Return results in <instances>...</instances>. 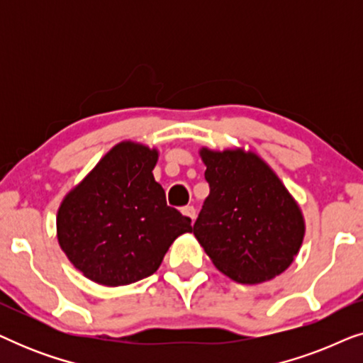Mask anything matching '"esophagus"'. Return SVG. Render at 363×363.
I'll return each mask as SVG.
<instances>
[{
  "label": "esophagus",
  "instance_id": "34e87169",
  "mask_svg": "<svg viewBox=\"0 0 363 363\" xmlns=\"http://www.w3.org/2000/svg\"><path fill=\"white\" fill-rule=\"evenodd\" d=\"M182 213L183 215H185L186 218H190V220L193 221L195 220V216H196V210L193 206H183L182 208Z\"/></svg>",
  "mask_w": 363,
  "mask_h": 363
}]
</instances>
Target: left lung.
<instances>
[{
	"label": "left lung",
	"mask_w": 363,
	"mask_h": 363,
	"mask_svg": "<svg viewBox=\"0 0 363 363\" xmlns=\"http://www.w3.org/2000/svg\"><path fill=\"white\" fill-rule=\"evenodd\" d=\"M210 183L193 235L213 264L241 284H259L292 264L306 235L301 206L252 150L200 148Z\"/></svg>",
	"instance_id": "obj_1"
}]
</instances>
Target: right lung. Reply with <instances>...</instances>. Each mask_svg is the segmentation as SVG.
<instances>
[{"instance_id": "add662e5", "label": "right lung", "mask_w": 363, "mask_h": 363, "mask_svg": "<svg viewBox=\"0 0 363 363\" xmlns=\"http://www.w3.org/2000/svg\"><path fill=\"white\" fill-rule=\"evenodd\" d=\"M158 150L123 140L64 196L57 242L87 279L117 287L152 276L191 220L168 206L153 178Z\"/></svg>"}]
</instances>
